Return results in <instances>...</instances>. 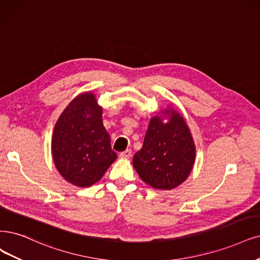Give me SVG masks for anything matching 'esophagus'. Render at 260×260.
Segmentation results:
<instances>
[{
	"label": "esophagus",
	"mask_w": 260,
	"mask_h": 260,
	"mask_svg": "<svg viewBox=\"0 0 260 260\" xmlns=\"http://www.w3.org/2000/svg\"><path fill=\"white\" fill-rule=\"evenodd\" d=\"M132 156V150H125L120 153V157L122 158H129Z\"/></svg>",
	"instance_id": "1"
}]
</instances>
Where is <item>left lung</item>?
<instances>
[{
	"mask_svg": "<svg viewBox=\"0 0 260 260\" xmlns=\"http://www.w3.org/2000/svg\"><path fill=\"white\" fill-rule=\"evenodd\" d=\"M195 159L196 147L188 125L179 111L168 106L151 118L133 165L153 188L174 189L188 178Z\"/></svg>",
	"mask_w": 260,
	"mask_h": 260,
	"instance_id": "obj_1",
	"label": "left lung"
}]
</instances>
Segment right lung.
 Segmentation results:
<instances>
[{
    "instance_id": "add662e5",
    "label": "right lung",
    "mask_w": 260,
    "mask_h": 260,
    "mask_svg": "<svg viewBox=\"0 0 260 260\" xmlns=\"http://www.w3.org/2000/svg\"><path fill=\"white\" fill-rule=\"evenodd\" d=\"M103 107L92 92H83L67 105L55 122L51 155L69 183L89 187L99 182L117 159L103 124Z\"/></svg>"
}]
</instances>
